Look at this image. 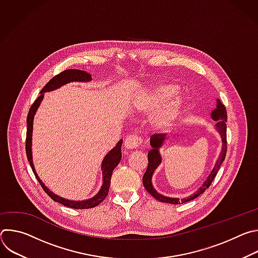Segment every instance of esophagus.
<instances>
[{
	"label": "esophagus",
	"instance_id": "34e87169",
	"mask_svg": "<svg viewBox=\"0 0 258 258\" xmlns=\"http://www.w3.org/2000/svg\"><path fill=\"white\" fill-rule=\"evenodd\" d=\"M143 140L138 135H128L124 140V147L126 149H136L142 145Z\"/></svg>",
	"mask_w": 258,
	"mask_h": 258
}]
</instances>
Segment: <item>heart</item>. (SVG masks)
I'll return each instance as SVG.
<instances>
[{
    "label": "heart",
    "instance_id": "b5f03b06",
    "mask_svg": "<svg viewBox=\"0 0 258 258\" xmlns=\"http://www.w3.org/2000/svg\"><path fill=\"white\" fill-rule=\"evenodd\" d=\"M175 93V89L169 85H160L153 90L147 98V107L157 108L169 100ZM183 108V100L179 97L170 100L156 116V123L159 126H170L179 117Z\"/></svg>",
    "mask_w": 258,
    "mask_h": 258
}]
</instances>
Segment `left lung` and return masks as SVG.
<instances>
[{
	"instance_id": "left-lung-1",
	"label": "left lung",
	"mask_w": 258,
	"mask_h": 258,
	"mask_svg": "<svg viewBox=\"0 0 258 258\" xmlns=\"http://www.w3.org/2000/svg\"><path fill=\"white\" fill-rule=\"evenodd\" d=\"M211 117L213 120L216 121L215 125H216V130L218 131L220 137H222V141H223V148H222V152H220V155L211 171V173L208 175L207 179L204 181L203 186L193 195H191L190 197H187L185 199H177V198H169V197H165L162 196L160 194H158L153 186H152V174L154 172V170L159 166L160 162H161V157L158 151V148H160L164 139H165V135L164 134H154L151 136L150 138V144L152 149L148 152V167H147V170L143 176V183L145 189L148 191L155 199H157L158 201L161 202H165V203H171V204H180V203H185V202H189L195 198H197L199 195H201L203 192L206 191V189L209 188V186L211 185V182L213 181L214 177L217 174V171L222 165V163L224 162L225 158H226V154H227V110L224 106V104H222L219 100H217V105H216V109H214L212 111Z\"/></svg>"
}]
</instances>
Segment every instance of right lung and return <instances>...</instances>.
Wrapping results in <instances>:
<instances>
[{
	"label": "right lung",
	"mask_w": 258,
	"mask_h": 258,
	"mask_svg": "<svg viewBox=\"0 0 258 258\" xmlns=\"http://www.w3.org/2000/svg\"><path fill=\"white\" fill-rule=\"evenodd\" d=\"M92 80V76L90 73H88L87 71L84 70H80V69H66L62 72H60L59 75L55 76L53 79H51L49 81V83L42 89L41 91V95L36 98V100L33 102V104L31 105L29 111H28V115H27V131H26V140H25V151H26V156H27V160L30 163L31 169L36 177V179L39 180L40 185L42 186V188L44 189V191L49 195V197L51 199H53L55 202H59L61 204H63L64 206L70 207V208H76V209H88V208H93L96 207L97 205H99L108 195L109 192V188H110V182H111V175H112V171L113 169L118 165L120 159H121V145H122V140H120L118 142V144L114 147V148L110 151L105 158L103 159L102 162V170H103V185L101 190L99 191V193L86 201H70V200H66L64 198H61L57 195H55L54 193H52L51 191H49V189L44 185L43 181L40 179V177L36 174L35 170H34V166L32 163V156H31V135H32V121H33V116L35 114L36 109L39 108L43 98H44V93L45 92H50L53 90H56L58 88H60L61 86L70 83V82H90Z\"/></svg>",
	"instance_id": "right-lung-1"
}]
</instances>
